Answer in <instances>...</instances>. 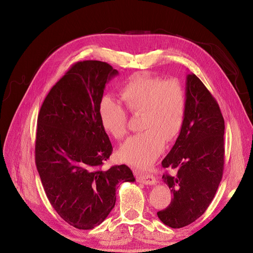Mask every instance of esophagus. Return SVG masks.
Returning <instances> with one entry per match:
<instances>
[{
	"instance_id": "esophagus-1",
	"label": "esophagus",
	"mask_w": 253,
	"mask_h": 253,
	"mask_svg": "<svg viewBox=\"0 0 253 253\" xmlns=\"http://www.w3.org/2000/svg\"><path fill=\"white\" fill-rule=\"evenodd\" d=\"M136 178H137V181L143 184L153 185L156 183V178L152 174H136Z\"/></svg>"
}]
</instances>
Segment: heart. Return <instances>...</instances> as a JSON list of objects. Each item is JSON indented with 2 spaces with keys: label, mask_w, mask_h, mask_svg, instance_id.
<instances>
[{
  "label": "heart",
  "mask_w": 253,
  "mask_h": 253,
  "mask_svg": "<svg viewBox=\"0 0 253 253\" xmlns=\"http://www.w3.org/2000/svg\"><path fill=\"white\" fill-rule=\"evenodd\" d=\"M120 96L127 111L141 116V133L129 137L119 150L122 160L138 169L150 167L164 149L165 140L177 136L182 127L187 99L176 80L139 74L121 88ZM99 118L103 129L120 140L127 134V113L111 96L99 103Z\"/></svg>",
  "instance_id": "obj_1"
}]
</instances>
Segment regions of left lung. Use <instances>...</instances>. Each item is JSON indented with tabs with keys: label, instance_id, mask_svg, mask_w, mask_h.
Returning <instances> with one entry per match:
<instances>
[{
	"label": "left lung",
	"instance_id": "obj_1",
	"mask_svg": "<svg viewBox=\"0 0 253 253\" xmlns=\"http://www.w3.org/2000/svg\"><path fill=\"white\" fill-rule=\"evenodd\" d=\"M185 115L179 135L162 166L175 170L164 174L173 198L157 215L172 229L200 217L213 200L222 177L224 121L218 103L194 74L185 81Z\"/></svg>",
	"mask_w": 253,
	"mask_h": 253
}]
</instances>
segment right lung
<instances>
[{
  "instance_id": "1",
  "label": "right lung",
  "mask_w": 253,
  "mask_h": 253,
  "mask_svg": "<svg viewBox=\"0 0 253 253\" xmlns=\"http://www.w3.org/2000/svg\"><path fill=\"white\" fill-rule=\"evenodd\" d=\"M119 75L106 62L75 63L53 86L38 116L36 165L51 205L80 230L99 225L116 204L120 182H134L131 169H103L113 147L99 118L105 84Z\"/></svg>"
}]
</instances>
